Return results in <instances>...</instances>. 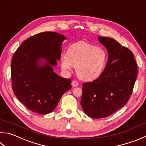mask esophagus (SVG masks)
<instances>
[{"mask_svg":"<svg viewBox=\"0 0 146 146\" xmlns=\"http://www.w3.org/2000/svg\"><path fill=\"white\" fill-rule=\"evenodd\" d=\"M78 84H79V83H78V82L77 81L73 80V81L72 82V86H73V87H76L77 86H78Z\"/></svg>","mask_w":146,"mask_h":146,"instance_id":"1","label":"esophagus"}]
</instances>
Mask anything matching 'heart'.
I'll return each instance as SVG.
<instances>
[{
    "mask_svg": "<svg viewBox=\"0 0 146 146\" xmlns=\"http://www.w3.org/2000/svg\"><path fill=\"white\" fill-rule=\"evenodd\" d=\"M108 59V53L104 48L86 41H79L68 48L67 54L62 55L60 62L63 70L70 71L75 66L79 77L92 81L102 75Z\"/></svg>",
    "mask_w": 146,
    "mask_h": 146,
    "instance_id": "1",
    "label": "heart"
}]
</instances>
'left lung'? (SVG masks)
I'll use <instances>...</instances> for the list:
<instances>
[{
    "label": "left lung",
    "mask_w": 146,
    "mask_h": 146,
    "mask_svg": "<svg viewBox=\"0 0 146 146\" xmlns=\"http://www.w3.org/2000/svg\"><path fill=\"white\" fill-rule=\"evenodd\" d=\"M107 49V65L100 77L82 84L80 104L90 117H107L124 107L130 98L137 76L134 55L115 39L99 37Z\"/></svg>",
    "instance_id": "8db88e82"
}]
</instances>
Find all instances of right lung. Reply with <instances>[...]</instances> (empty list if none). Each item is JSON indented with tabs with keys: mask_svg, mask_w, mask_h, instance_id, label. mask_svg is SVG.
<instances>
[{
	"mask_svg": "<svg viewBox=\"0 0 146 146\" xmlns=\"http://www.w3.org/2000/svg\"><path fill=\"white\" fill-rule=\"evenodd\" d=\"M66 39L53 32L37 34L23 41L13 55L11 65L13 91L32 112H52L63 94L71 88V79L60 77L52 67L60 59L62 43ZM41 58L47 63L39 67L37 63Z\"/></svg>",
	"mask_w": 146,
	"mask_h": 146,
	"instance_id": "right-lung-1",
	"label": "right lung"
}]
</instances>
